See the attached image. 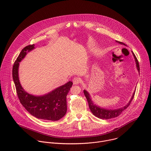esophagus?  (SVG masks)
<instances>
[{
  "label": "esophagus",
  "mask_w": 151,
  "mask_h": 151,
  "mask_svg": "<svg viewBox=\"0 0 151 151\" xmlns=\"http://www.w3.org/2000/svg\"><path fill=\"white\" fill-rule=\"evenodd\" d=\"M72 81H73V83L74 85H77V84H78V83H80V82H81V78H78V77H75V78H74L73 79Z\"/></svg>",
  "instance_id": "obj_1"
}]
</instances>
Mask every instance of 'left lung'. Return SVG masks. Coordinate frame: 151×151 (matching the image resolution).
Instances as JSON below:
<instances>
[{"instance_id":"obj_1","label":"left lung","mask_w":151,"mask_h":151,"mask_svg":"<svg viewBox=\"0 0 151 151\" xmlns=\"http://www.w3.org/2000/svg\"><path fill=\"white\" fill-rule=\"evenodd\" d=\"M116 42L119 43V44H121V45H125L124 43L119 42L116 40ZM132 54L134 56V58L135 59V61H136V68L137 69L140 74V68H139V64L138 62V60L136 57V55H134V54L133 53V51ZM135 91H134L132 97L130 99V100L129 101V102L124 107H121V108L119 109H104L103 108V107H99L98 106H97L96 104H94L93 101L91 100V97L90 95V94L88 93V92H87V91H86L85 90H83V93H84V95L85 96V97L87 98V100L88 101V105H89V107L91 111V112L93 113V114L96 116V117L100 118V119H111V118H114L115 117L118 116L119 115H121V114L125 109H127V107L129 106V105L130 104L134 96V94H135Z\"/></svg>"}]
</instances>
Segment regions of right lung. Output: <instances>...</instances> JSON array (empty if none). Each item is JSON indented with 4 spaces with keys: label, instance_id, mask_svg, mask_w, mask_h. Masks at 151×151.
<instances>
[{
    "label": "right lung",
    "instance_id": "right-lung-1",
    "mask_svg": "<svg viewBox=\"0 0 151 151\" xmlns=\"http://www.w3.org/2000/svg\"><path fill=\"white\" fill-rule=\"evenodd\" d=\"M33 49L35 45H30L24 48L14 64L12 77L17 96L24 108L33 116L47 121H58L66 113V96L73 83L69 81L43 96H34L27 93L22 87L19 80V63L25 57L28 52Z\"/></svg>",
    "mask_w": 151,
    "mask_h": 151
}]
</instances>
